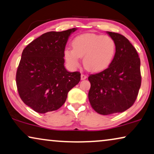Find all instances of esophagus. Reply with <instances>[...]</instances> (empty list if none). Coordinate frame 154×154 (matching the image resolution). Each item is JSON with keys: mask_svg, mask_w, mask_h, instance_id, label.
<instances>
[{"mask_svg": "<svg viewBox=\"0 0 154 154\" xmlns=\"http://www.w3.org/2000/svg\"><path fill=\"white\" fill-rule=\"evenodd\" d=\"M87 75H84V74H82L81 75V79L82 80H84V79H87Z\"/></svg>", "mask_w": 154, "mask_h": 154, "instance_id": "obj_1", "label": "esophagus"}]
</instances>
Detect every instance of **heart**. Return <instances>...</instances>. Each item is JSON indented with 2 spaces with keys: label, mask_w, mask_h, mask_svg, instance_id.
<instances>
[{
  "label": "heart",
  "mask_w": 154,
  "mask_h": 154,
  "mask_svg": "<svg viewBox=\"0 0 154 154\" xmlns=\"http://www.w3.org/2000/svg\"><path fill=\"white\" fill-rule=\"evenodd\" d=\"M72 49L64 51V58L71 68H77L83 58V64L89 71L98 72L106 69L112 63L116 53V43L108 36L86 33L76 36Z\"/></svg>",
  "instance_id": "obj_1"
}]
</instances>
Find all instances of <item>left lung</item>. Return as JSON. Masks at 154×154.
<instances>
[{
	"mask_svg": "<svg viewBox=\"0 0 154 154\" xmlns=\"http://www.w3.org/2000/svg\"><path fill=\"white\" fill-rule=\"evenodd\" d=\"M116 43V53L107 69L90 75L89 100L98 113L122 112L136 101L141 87L140 58L129 40L118 33L107 32Z\"/></svg>",
	"mask_w": 154,
	"mask_h": 154,
	"instance_id": "obj_1",
	"label": "left lung"
}]
</instances>
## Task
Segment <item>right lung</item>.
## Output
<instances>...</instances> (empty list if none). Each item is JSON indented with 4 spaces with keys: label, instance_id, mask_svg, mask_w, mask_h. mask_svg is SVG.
Returning a JSON list of instances; mask_svg holds the SVG:
<instances>
[{
    "label": "right lung",
    "instance_id": "add662e5",
    "mask_svg": "<svg viewBox=\"0 0 154 154\" xmlns=\"http://www.w3.org/2000/svg\"><path fill=\"white\" fill-rule=\"evenodd\" d=\"M76 30L46 32L22 51L16 73L17 91L22 101L38 113L60 108L80 81V72L67 71L63 58L69 36Z\"/></svg>",
    "mask_w": 154,
    "mask_h": 154
}]
</instances>
